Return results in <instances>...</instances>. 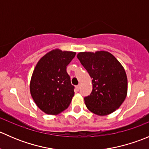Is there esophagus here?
Listing matches in <instances>:
<instances>
[{
	"instance_id": "34e87169",
	"label": "esophagus",
	"mask_w": 149,
	"mask_h": 149,
	"mask_svg": "<svg viewBox=\"0 0 149 149\" xmlns=\"http://www.w3.org/2000/svg\"><path fill=\"white\" fill-rule=\"evenodd\" d=\"M80 86H81L80 84H79V85H78V86H76V90H77V91H79V90L80 89Z\"/></svg>"
}]
</instances>
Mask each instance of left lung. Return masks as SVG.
<instances>
[{
    "instance_id": "8db88e82",
    "label": "left lung",
    "mask_w": 149,
    "mask_h": 149,
    "mask_svg": "<svg viewBox=\"0 0 149 149\" xmlns=\"http://www.w3.org/2000/svg\"><path fill=\"white\" fill-rule=\"evenodd\" d=\"M77 58L92 79V91L84 98L87 109L99 116L115 112L127 93V75L123 66L107 51L81 52Z\"/></svg>"
}]
</instances>
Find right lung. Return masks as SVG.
Instances as JSON below:
<instances>
[{
    "label": "right lung",
    "mask_w": 149,
    "mask_h": 149,
    "mask_svg": "<svg viewBox=\"0 0 149 149\" xmlns=\"http://www.w3.org/2000/svg\"><path fill=\"white\" fill-rule=\"evenodd\" d=\"M76 55L71 51H49L36 65L30 81V93L37 106L47 115L67 109L74 96V86L66 67Z\"/></svg>",
    "instance_id": "obj_1"
}]
</instances>
